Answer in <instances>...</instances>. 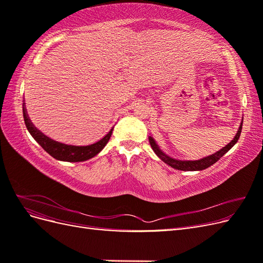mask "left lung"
<instances>
[{"mask_svg":"<svg viewBox=\"0 0 263 263\" xmlns=\"http://www.w3.org/2000/svg\"><path fill=\"white\" fill-rule=\"evenodd\" d=\"M242 121H243V119H242ZM242 121H241L239 128H238L236 136L234 137V139L232 141L229 142L228 145H226L224 148H221L220 150H218L217 153L205 157L203 159H200V160H194V161L177 160V159H173V158L169 157L168 155H165L163 151L158 147V145L156 144V141L153 137H149V142H150L151 148H153V150L155 151V154L159 158H160L164 163L172 166V168L177 169V170H182V171H201V170H204L206 168H209V166L213 165L215 162H217L219 159L222 156H224L230 148L234 147V145L236 144L238 139H239V137H240V133H241V128H242Z\"/></svg>","mask_w":263,"mask_h":263,"instance_id":"8db88e82","label":"left lung"}]
</instances>
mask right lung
I'll return each mask as SVG.
<instances>
[{"label":"right lung","instance_id":"1","mask_svg":"<svg viewBox=\"0 0 263 263\" xmlns=\"http://www.w3.org/2000/svg\"><path fill=\"white\" fill-rule=\"evenodd\" d=\"M23 116L24 121H25V125L27 127L28 132L30 133L33 138L38 142L42 148L48 153L51 157L60 161H68V162H81L89 160V159L93 158L100 154L102 149L106 146L108 142L110 135H112L113 128L110 129L104 137L100 139L95 144L89 145V146H70L61 144V142L54 141L47 137L46 135L39 132L36 127L30 122V119L27 115L26 108L23 105Z\"/></svg>","mask_w":263,"mask_h":263}]
</instances>
